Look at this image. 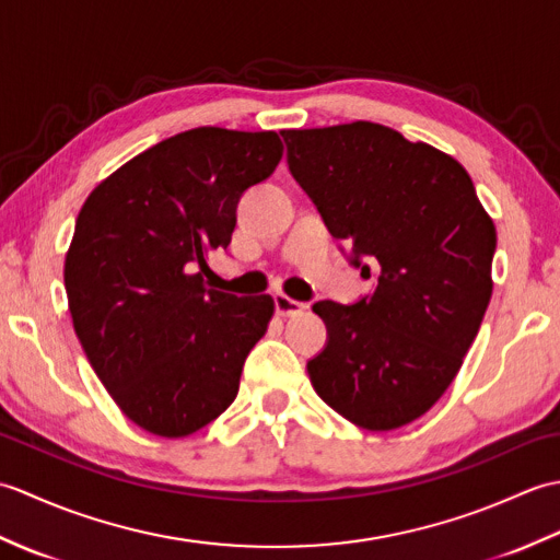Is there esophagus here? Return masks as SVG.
Segmentation results:
<instances>
[{
    "label": "esophagus",
    "instance_id": "34e87169",
    "mask_svg": "<svg viewBox=\"0 0 560 560\" xmlns=\"http://www.w3.org/2000/svg\"><path fill=\"white\" fill-rule=\"evenodd\" d=\"M273 307H277V313L281 317H295V315H301L305 311V303L293 301L283 293H277V295H273Z\"/></svg>",
    "mask_w": 560,
    "mask_h": 560
}]
</instances>
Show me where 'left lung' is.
Returning <instances> with one entry per match:
<instances>
[{
	"label": "left lung",
	"mask_w": 560,
	"mask_h": 560,
	"mask_svg": "<svg viewBox=\"0 0 560 560\" xmlns=\"http://www.w3.org/2000/svg\"><path fill=\"white\" fill-rule=\"evenodd\" d=\"M289 171L375 291L319 301L315 392L365 431L419 419L455 380L491 301L495 225L469 173L375 122L283 129Z\"/></svg>",
	"instance_id": "8db88e82"
}]
</instances>
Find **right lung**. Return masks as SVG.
Wrapping results in <instances>:
<instances>
[{
    "label": "right lung",
    "mask_w": 560,
    "mask_h": 560,
    "mask_svg": "<svg viewBox=\"0 0 560 560\" xmlns=\"http://www.w3.org/2000/svg\"><path fill=\"white\" fill-rule=\"evenodd\" d=\"M277 132L197 127L139 153L93 189L65 259L71 323L129 421L185 438L231 407L271 295L209 289L247 187L281 161Z\"/></svg>",
    "instance_id": "obj_1"
}]
</instances>
